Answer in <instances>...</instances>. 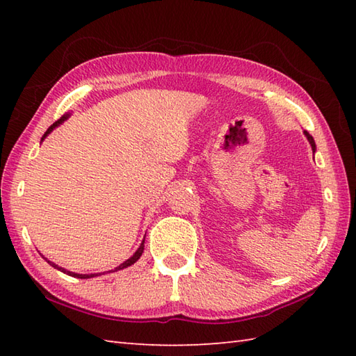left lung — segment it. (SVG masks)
<instances>
[{"mask_svg": "<svg viewBox=\"0 0 356 356\" xmlns=\"http://www.w3.org/2000/svg\"><path fill=\"white\" fill-rule=\"evenodd\" d=\"M305 136H306V138H307L309 143H311V147H312V151H314V153H315V151H316V145H315V140H314V138H312V136H311V134H309L307 131H305Z\"/></svg>", "mask_w": 356, "mask_h": 356, "instance_id": "obj_1", "label": "left lung"}]
</instances>
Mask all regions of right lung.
I'll return each instance as SVG.
<instances>
[{"instance_id":"obj_1","label":"right lung","mask_w":356,"mask_h":356,"mask_svg":"<svg viewBox=\"0 0 356 356\" xmlns=\"http://www.w3.org/2000/svg\"><path fill=\"white\" fill-rule=\"evenodd\" d=\"M69 118H70V113H67V115H64L61 119H58L55 124L50 125V127L47 128V131H45V133H44V136L41 138V142H42L45 138H47V136H49L53 130H55L56 127H59L61 124H64V120H67ZM143 243H145V238L142 240V243H140V246L138 248V251H136V252L130 257V259L125 260L124 263H120L119 266H118V268H115V270H111V272H116V270H120V269H125V268L131 266V264H134L136 261H138V260L140 259L142 252H143ZM44 259H45V257H44ZM45 260H47V259H45ZM47 263L50 264V266L55 268V269L61 270V272H64V274H67V275H72V277H74V278H84V280H86V278H93V277H97V275H102V272H99V274H76V272H70V270H67V269H64V268H61V266H58V264H55V263L50 261V260H47ZM108 272H110V270H108Z\"/></svg>"}]
</instances>
